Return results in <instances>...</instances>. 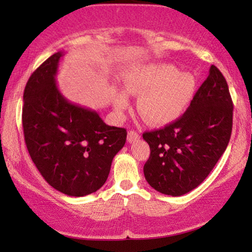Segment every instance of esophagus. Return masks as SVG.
Here are the masks:
<instances>
[{
	"mask_svg": "<svg viewBox=\"0 0 252 252\" xmlns=\"http://www.w3.org/2000/svg\"><path fill=\"white\" fill-rule=\"evenodd\" d=\"M139 139H140V134L135 132V130H129L128 134H127V141H128L129 143L135 142V141Z\"/></svg>",
	"mask_w": 252,
	"mask_h": 252,
	"instance_id": "1",
	"label": "esophagus"
}]
</instances>
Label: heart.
<instances>
[{"label":"heart","instance_id":"obj_1","mask_svg":"<svg viewBox=\"0 0 252 252\" xmlns=\"http://www.w3.org/2000/svg\"><path fill=\"white\" fill-rule=\"evenodd\" d=\"M197 80L190 72H180L168 63H150L134 67L125 77V91L139 96L136 111L151 126H165L182 116L196 94ZM113 106L123 113L128 106L124 92L117 94Z\"/></svg>","mask_w":252,"mask_h":252}]
</instances>
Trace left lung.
<instances>
[{
	"label": "left lung",
	"instance_id": "1",
	"mask_svg": "<svg viewBox=\"0 0 252 252\" xmlns=\"http://www.w3.org/2000/svg\"><path fill=\"white\" fill-rule=\"evenodd\" d=\"M233 102L221 72L211 65L187 111L164 128L143 134L150 157L143 173L151 187L181 196L205 180L228 146Z\"/></svg>",
	"mask_w": 252,
	"mask_h": 252
}]
</instances>
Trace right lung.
<instances>
[{"label": "right lung", "instance_id": "obj_1", "mask_svg": "<svg viewBox=\"0 0 252 252\" xmlns=\"http://www.w3.org/2000/svg\"><path fill=\"white\" fill-rule=\"evenodd\" d=\"M64 51L44 61L24 91L23 128L30 156L44 180L81 197L105 184L113 157L125 146V128L109 126L96 111L72 103L56 85Z\"/></svg>", "mask_w": 252, "mask_h": 252}]
</instances>
